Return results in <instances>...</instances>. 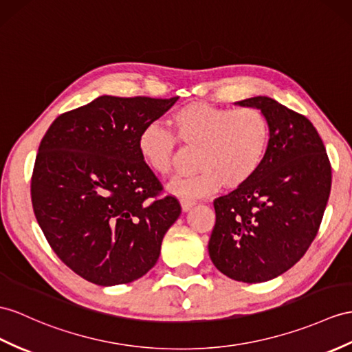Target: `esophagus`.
Returning a JSON list of instances; mask_svg holds the SVG:
<instances>
[{"instance_id":"obj_1","label":"esophagus","mask_w":352,"mask_h":352,"mask_svg":"<svg viewBox=\"0 0 352 352\" xmlns=\"http://www.w3.org/2000/svg\"><path fill=\"white\" fill-rule=\"evenodd\" d=\"M181 206H182V209L186 212V210H190L191 208H194L195 201L191 200V199H182V200H181Z\"/></svg>"}]
</instances>
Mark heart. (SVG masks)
<instances>
[{
    "label": "heart",
    "instance_id": "heart-1",
    "mask_svg": "<svg viewBox=\"0 0 352 352\" xmlns=\"http://www.w3.org/2000/svg\"><path fill=\"white\" fill-rule=\"evenodd\" d=\"M171 125L185 146L195 148L191 173L177 176L170 190L182 197H204L224 184L237 188L254 177L270 143V122L260 109L219 107L191 102L171 115ZM144 162L161 176L175 168L176 137L158 124L144 126L139 135Z\"/></svg>",
    "mask_w": 352,
    "mask_h": 352
}]
</instances>
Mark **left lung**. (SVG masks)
<instances>
[{
	"mask_svg": "<svg viewBox=\"0 0 352 352\" xmlns=\"http://www.w3.org/2000/svg\"><path fill=\"white\" fill-rule=\"evenodd\" d=\"M236 104L269 118L270 143L254 177L213 201L209 255L226 276L258 284L293 267L314 242L329 201L331 167L306 116L269 97Z\"/></svg>",
	"mask_w": 352,
	"mask_h": 352,
	"instance_id": "obj_1",
	"label": "left lung"
}]
</instances>
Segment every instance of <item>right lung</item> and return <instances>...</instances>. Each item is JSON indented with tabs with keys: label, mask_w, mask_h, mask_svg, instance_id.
Here are the masks:
<instances>
[{
	"label": "right lung",
	"mask_w": 352,
	"mask_h": 352,
	"mask_svg": "<svg viewBox=\"0 0 352 352\" xmlns=\"http://www.w3.org/2000/svg\"><path fill=\"white\" fill-rule=\"evenodd\" d=\"M179 97H98L59 115L41 139L31 177L34 215L54 252L101 287L142 278L181 215L144 162L139 135Z\"/></svg>",
	"instance_id": "obj_1"
}]
</instances>
